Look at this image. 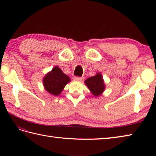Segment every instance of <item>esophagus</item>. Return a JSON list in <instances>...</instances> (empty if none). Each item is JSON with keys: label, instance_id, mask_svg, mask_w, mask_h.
I'll list each match as a JSON object with an SVG mask.
<instances>
[{"label": "esophagus", "instance_id": "1", "mask_svg": "<svg viewBox=\"0 0 156 156\" xmlns=\"http://www.w3.org/2000/svg\"><path fill=\"white\" fill-rule=\"evenodd\" d=\"M74 79L75 80H78V81H81V80H83V78H82V77H74Z\"/></svg>", "mask_w": 156, "mask_h": 156}]
</instances>
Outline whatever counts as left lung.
<instances>
[{
    "label": "left lung",
    "mask_w": 156,
    "mask_h": 156,
    "mask_svg": "<svg viewBox=\"0 0 156 156\" xmlns=\"http://www.w3.org/2000/svg\"><path fill=\"white\" fill-rule=\"evenodd\" d=\"M84 82L95 97L100 96L105 89V82L101 73H97L95 76L87 78Z\"/></svg>",
    "instance_id": "1"
}]
</instances>
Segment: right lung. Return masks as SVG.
Here are the masks:
<instances>
[{"label":"right lung","mask_w":156,"mask_h":156,"mask_svg":"<svg viewBox=\"0 0 156 156\" xmlns=\"http://www.w3.org/2000/svg\"><path fill=\"white\" fill-rule=\"evenodd\" d=\"M70 82V78L58 66L52 69L45 76L43 80L44 88L49 93L58 96L61 93L66 85Z\"/></svg>","instance_id":"right-lung-1"}]
</instances>
